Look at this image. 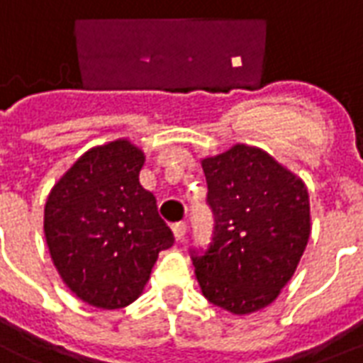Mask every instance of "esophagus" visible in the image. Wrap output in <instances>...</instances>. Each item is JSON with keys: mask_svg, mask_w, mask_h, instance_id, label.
<instances>
[{"mask_svg": "<svg viewBox=\"0 0 363 363\" xmlns=\"http://www.w3.org/2000/svg\"><path fill=\"white\" fill-rule=\"evenodd\" d=\"M186 223H175L173 225V234H175L177 240H182L184 238V234H186Z\"/></svg>", "mask_w": 363, "mask_h": 363, "instance_id": "34e87169", "label": "esophagus"}]
</instances>
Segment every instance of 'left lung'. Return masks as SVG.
I'll return each instance as SVG.
<instances>
[{
  "label": "left lung",
  "instance_id": "obj_1",
  "mask_svg": "<svg viewBox=\"0 0 363 363\" xmlns=\"http://www.w3.org/2000/svg\"><path fill=\"white\" fill-rule=\"evenodd\" d=\"M215 236L194 255L203 297L236 316L276 301L311 238V200L301 177L257 146L203 157Z\"/></svg>",
  "mask_w": 363,
  "mask_h": 363
}]
</instances>
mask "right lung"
Masks as SVG:
<instances>
[{"mask_svg": "<svg viewBox=\"0 0 363 363\" xmlns=\"http://www.w3.org/2000/svg\"><path fill=\"white\" fill-rule=\"evenodd\" d=\"M145 152L129 138L93 146L55 182L43 232L52 264L77 298L102 311L140 297L175 238L138 182Z\"/></svg>", "mask_w": 363, "mask_h": 363, "instance_id": "add662e5", "label": "right lung"}]
</instances>
